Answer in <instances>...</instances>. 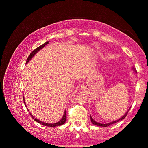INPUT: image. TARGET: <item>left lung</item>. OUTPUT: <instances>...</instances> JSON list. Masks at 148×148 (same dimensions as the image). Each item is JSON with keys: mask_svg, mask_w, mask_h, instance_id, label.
Returning <instances> with one entry per match:
<instances>
[{"mask_svg": "<svg viewBox=\"0 0 148 148\" xmlns=\"http://www.w3.org/2000/svg\"><path fill=\"white\" fill-rule=\"evenodd\" d=\"M132 70H133V71H134L135 73H137L136 69H135L134 68V67H132ZM129 109H130V108H129ZM129 109L128 110H127V111L126 112V113H125V114L123 115V116L121 117V118H119V119H117V120H116V121H114L108 123H105V124H104V123H100L97 122L96 121H95V120L92 118L91 116V121L92 124L95 125H97V126H99V127H108V126H109V125H112V124L115 123H117V122H118V121H121V120L125 118V117H126L127 114H128V112H129Z\"/></svg>", "mask_w": 148, "mask_h": 148, "instance_id": "left-lung-1", "label": "left lung"}]
</instances>
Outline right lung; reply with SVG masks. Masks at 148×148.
<instances>
[{
    "label": "right lung",
    "mask_w": 148,
    "mask_h": 148,
    "mask_svg": "<svg viewBox=\"0 0 148 148\" xmlns=\"http://www.w3.org/2000/svg\"><path fill=\"white\" fill-rule=\"evenodd\" d=\"M48 43H49V41H47V42H45L44 44L41 45L40 46H39V47H37V48L35 49L34 50V51H32L31 54H30V56L28 57V59H27V62H26V63H28V62L30 61V60H31V59L32 58V57H33L34 56V55L38 53V52L40 51V50L43 48V47H44L45 46H46V44H48ZM23 101H24L25 105V106L27 107L26 102H25V101L24 97H23ZM28 111H29V110H28ZM30 114H31V116H32V118L34 119V120L35 121L38 122V123H40V124H42V125H44V126H47V127H53L60 126V125H63V124L64 123H65V121H66V110H65V111H64V114H63V116H62L61 119L60 120V121H59L58 122L55 123H45V122H43V121H40L39 119H36V118H34V117L33 116H32V115L31 113H30Z\"/></svg>",
    "instance_id": "1"
}]
</instances>
